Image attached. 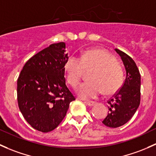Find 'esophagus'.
I'll return each instance as SVG.
<instances>
[{"instance_id":"1","label":"esophagus","mask_w":156,"mask_h":156,"mask_svg":"<svg viewBox=\"0 0 156 156\" xmlns=\"http://www.w3.org/2000/svg\"><path fill=\"white\" fill-rule=\"evenodd\" d=\"M85 104H86L87 105L90 106V107H92V106H93L96 105V102H95V101H85Z\"/></svg>"}]
</instances>
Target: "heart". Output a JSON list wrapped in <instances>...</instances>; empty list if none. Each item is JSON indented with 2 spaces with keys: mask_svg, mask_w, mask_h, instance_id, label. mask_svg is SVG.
<instances>
[{
  "mask_svg": "<svg viewBox=\"0 0 156 156\" xmlns=\"http://www.w3.org/2000/svg\"><path fill=\"white\" fill-rule=\"evenodd\" d=\"M67 82L73 87L79 84L84 70L93 69L90 82L83 83L77 89L82 99H95L103 91L106 95L116 93L123 83V71L116 58L101 48H92L81 53L80 58L70 56L65 62Z\"/></svg>",
  "mask_w": 156,
  "mask_h": 156,
  "instance_id": "1",
  "label": "heart"
}]
</instances>
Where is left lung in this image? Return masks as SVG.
Listing matches in <instances>:
<instances>
[{
	"mask_svg": "<svg viewBox=\"0 0 156 156\" xmlns=\"http://www.w3.org/2000/svg\"><path fill=\"white\" fill-rule=\"evenodd\" d=\"M121 57L126 71V78L122 87L108 101V116L102 121L110 128H117L126 124L139 107L140 101V74L133 59L116 48Z\"/></svg>",
	"mask_w": 156,
	"mask_h": 156,
	"instance_id": "1",
	"label": "left lung"
}]
</instances>
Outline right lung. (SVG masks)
<instances>
[{
    "label": "right lung",
    "mask_w": 156,
    "mask_h": 156,
    "mask_svg": "<svg viewBox=\"0 0 156 156\" xmlns=\"http://www.w3.org/2000/svg\"><path fill=\"white\" fill-rule=\"evenodd\" d=\"M64 42L54 43L29 59L17 81L23 117L36 130L48 132L62 122L75 96L66 84Z\"/></svg>",
    "instance_id": "add662e5"
}]
</instances>
